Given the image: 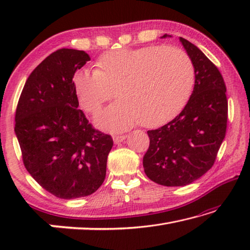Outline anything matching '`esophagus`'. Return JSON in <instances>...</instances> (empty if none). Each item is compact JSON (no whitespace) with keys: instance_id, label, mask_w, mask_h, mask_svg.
Instances as JSON below:
<instances>
[{"instance_id":"esophagus-1","label":"esophagus","mask_w":250,"mask_h":250,"mask_svg":"<svg viewBox=\"0 0 250 250\" xmlns=\"http://www.w3.org/2000/svg\"><path fill=\"white\" fill-rule=\"evenodd\" d=\"M126 135H124V134H117V135H113V141H115L116 145H118V143L122 142L124 140H125Z\"/></svg>"}]
</instances>
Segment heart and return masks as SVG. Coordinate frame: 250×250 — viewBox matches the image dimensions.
Here are the masks:
<instances>
[{
    "mask_svg": "<svg viewBox=\"0 0 250 250\" xmlns=\"http://www.w3.org/2000/svg\"><path fill=\"white\" fill-rule=\"evenodd\" d=\"M97 69L83 68L74 75V87L86 111L97 113L112 97L116 104L97 118L100 128L125 130L167 124L183 110L191 97L194 68L183 50L171 46L121 48L104 53Z\"/></svg>",
    "mask_w": 250,
    "mask_h": 250,
    "instance_id": "heart-1",
    "label": "heart"
}]
</instances>
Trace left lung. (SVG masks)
<instances>
[{
	"label": "left lung",
	"mask_w": 250,
	"mask_h": 250,
	"mask_svg": "<svg viewBox=\"0 0 250 250\" xmlns=\"http://www.w3.org/2000/svg\"><path fill=\"white\" fill-rule=\"evenodd\" d=\"M171 35H163L167 39ZM180 42L191 59L195 83L179 116L159 129L149 130L150 146L143 167L151 181L164 186H184L213 167L226 134L228 104L219 70L188 40Z\"/></svg>",
	"instance_id": "obj_1"
}]
</instances>
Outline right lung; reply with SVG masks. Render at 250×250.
Segmentation results:
<instances>
[{
  "label": "right lung",
  "instance_id": "obj_1",
  "mask_svg": "<svg viewBox=\"0 0 250 250\" xmlns=\"http://www.w3.org/2000/svg\"><path fill=\"white\" fill-rule=\"evenodd\" d=\"M83 50L58 49L28 76L15 113L23 163L46 191L64 200L88 196L104 183L112 138L92 128L82 110L74 75Z\"/></svg>",
  "mask_w": 250,
  "mask_h": 250
}]
</instances>
